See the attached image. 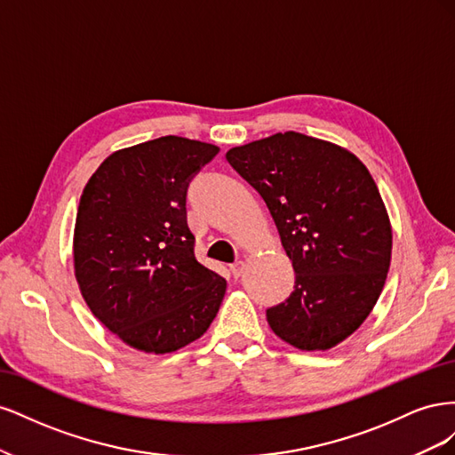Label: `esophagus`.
Returning a JSON list of instances; mask_svg holds the SVG:
<instances>
[{
	"instance_id": "1",
	"label": "esophagus",
	"mask_w": 455,
	"mask_h": 455,
	"mask_svg": "<svg viewBox=\"0 0 455 455\" xmlns=\"http://www.w3.org/2000/svg\"><path fill=\"white\" fill-rule=\"evenodd\" d=\"M229 271H231V275L233 277H241V273L244 271V261H235V264H231L229 266Z\"/></svg>"
}]
</instances>
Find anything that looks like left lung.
Masks as SVG:
<instances>
[{
	"label": "left lung",
	"instance_id": "1",
	"mask_svg": "<svg viewBox=\"0 0 455 455\" xmlns=\"http://www.w3.org/2000/svg\"><path fill=\"white\" fill-rule=\"evenodd\" d=\"M226 159L264 197L296 273L292 294L266 311L271 330L304 351L334 347L376 306L391 264L374 178L347 149L292 131Z\"/></svg>",
	"mask_w": 455,
	"mask_h": 455
}]
</instances>
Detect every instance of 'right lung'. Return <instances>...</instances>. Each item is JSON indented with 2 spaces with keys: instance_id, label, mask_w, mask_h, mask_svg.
Instances as JSON below:
<instances>
[{
  "instance_id": "right-lung-1",
  "label": "right lung",
  "mask_w": 455,
  "mask_h": 455,
  "mask_svg": "<svg viewBox=\"0 0 455 455\" xmlns=\"http://www.w3.org/2000/svg\"><path fill=\"white\" fill-rule=\"evenodd\" d=\"M218 148L161 136L116 151L79 201L74 264L89 309L127 346L171 353L201 338L226 279L196 258L188 188Z\"/></svg>"
}]
</instances>
